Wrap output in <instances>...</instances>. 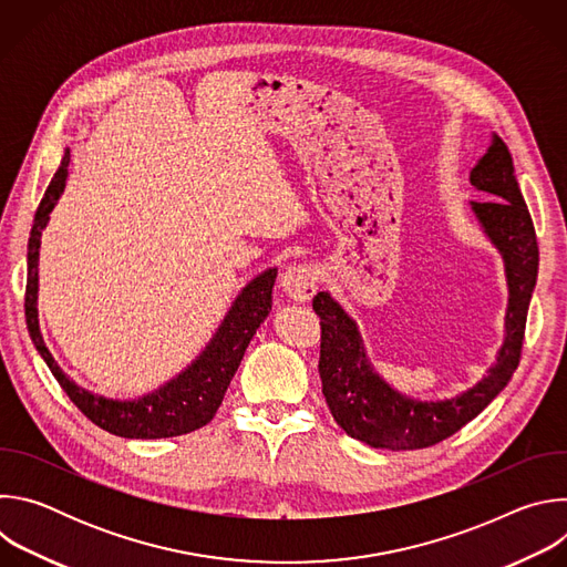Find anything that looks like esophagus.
I'll list each match as a JSON object with an SVG mask.
<instances>
[{
  "instance_id": "34e87169",
  "label": "esophagus",
  "mask_w": 567,
  "mask_h": 567,
  "mask_svg": "<svg viewBox=\"0 0 567 567\" xmlns=\"http://www.w3.org/2000/svg\"><path fill=\"white\" fill-rule=\"evenodd\" d=\"M280 289L293 302H307L316 293V271L311 265H293L280 276Z\"/></svg>"
}]
</instances>
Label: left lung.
Returning a JSON list of instances; mask_svg holds the SVG:
<instances>
[{"mask_svg": "<svg viewBox=\"0 0 567 567\" xmlns=\"http://www.w3.org/2000/svg\"><path fill=\"white\" fill-rule=\"evenodd\" d=\"M475 190L487 197L468 202L482 233L498 249L507 278L505 341L496 363L477 383L449 399H415L392 388L370 363L357 320L330 291L313 296L320 316L322 394L337 424L354 440L388 451L433 446L477 417L505 390L518 368L525 320L538 276L534 224L514 175V161L501 136L468 173Z\"/></svg>", "mask_w": 567, "mask_h": 567, "instance_id": "8db88e82", "label": "left lung"}]
</instances>
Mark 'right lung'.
I'll return each mask as SVG.
<instances>
[{"mask_svg":"<svg viewBox=\"0 0 567 567\" xmlns=\"http://www.w3.org/2000/svg\"><path fill=\"white\" fill-rule=\"evenodd\" d=\"M69 147L64 150L62 164L53 175L33 219L31 237H29V254H27V328L31 341L62 390L75 403L85 417H90L103 431L127 437V440H161V437H177L190 431L206 426L224 399V392L239 368L241 357H245L256 330L262 326L265 318L271 311L274 285L278 269L271 267L258 274L245 289L237 293L224 320L219 322L217 332L199 352V357L184 368L177 377L158 385L156 390L141 394L138 399H110L96 394L83 385H78L73 379L64 374V370L51 357L38 318V265H40V245L42 230L49 224V215L55 208L60 195L66 186L69 175Z\"/></svg>","mask_w":567,"mask_h":567,"instance_id":"right-lung-1","label":"right lung"}]
</instances>
